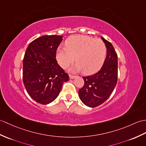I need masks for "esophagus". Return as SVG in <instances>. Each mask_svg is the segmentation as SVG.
I'll use <instances>...</instances> for the list:
<instances>
[{
	"label": "esophagus",
	"mask_w": 146,
	"mask_h": 146,
	"mask_svg": "<svg viewBox=\"0 0 146 146\" xmlns=\"http://www.w3.org/2000/svg\"><path fill=\"white\" fill-rule=\"evenodd\" d=\"M69 76H70V79H74V78H76V76L72 75V74H70Z\"/></svg>",
	"instance_id": "obj_1"
}]
</instances>
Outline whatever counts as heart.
<instances>
[{
	"instance_id": "1",
	"label": "heart",
	"mask_w": 146,
	"mask_h": 146,
	"mask_svg": "<svg viewBox=\"0 0 146 146\" xmlns=\"http://www.w3.org/2000/svg\"><path fill=\"white\" fill-rule=\"evenodd\" d=\"M65 47L58 48L56 58L63 68L70 65L75 58L77 62L72 71L83 70L84 74L96 72L102 66L106 55V46L99 38L86 35H74L70 37Z\"/></svg>"
}]
</instances>
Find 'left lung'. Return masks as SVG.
<instances>
[{
  "label": "left lung",
  "instance_id": "8db88e82",
  "mask_svg": "<svg viewBox=\"0 0 146 146\" xmlns=\"http://www.w3.org/2000/svg\"><path fill=\"white\" fill-rule=\"evenodd\" d=\"M107 55L103 66L93 75L83 76L84 86L79 90L81 101L87 106H100L110 96L117 81V55L113 45L103 37Z\"/></svg>",
  "mask_w": 146,
  "mask_h": 146
}]
</instances>
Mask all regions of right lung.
I'll use <instances>...</instances> for the list:
<instances>
[{
    "label": "right lung",
    "instance_id": "add662e5",
    "mask_svg": "<svg viewBox=\"0 0 146 146\" xmlns=\"http://www.w3.org/2000/svg\"><path fill=\"white\" fill-rule=\"evenodd\" d=\"M60 35H44L27 47L23 60V82L36 102L47 104L55 100L68 74L58 64L56 50L63 40Z\"/></svg>",
    "mask_w": 146,
    "mask_h": 146
}]
</instances>
